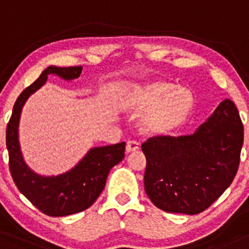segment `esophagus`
Here are the masks:
<instances>
[{"label":"esophagus","instance_id":"34e87169","mask_svg":"<svg viewBox=\"0 0 249 249\" xmlns=\"http://www.w3.org/2000/svg\"><path fill=\"white\" fill-rule=\"evenodd\" d=\"M139 148H140L139 141H136V140H129V141L127 142V146H125V150H127L128 153L135 152V150H138Z\"/></svg>","mask_w":249,"mask_h":249}]
</instances>
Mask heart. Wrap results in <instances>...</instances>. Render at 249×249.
Segmentation results:
<instances>
[{"label":"heart","instance_id":"1","mask_svg":"<svg viewBox=\"0 0 249 249\" xmlns=\"http://www.w3.org/2000/svg\"><path fill=\"white\" fill-rule=\"evenodd\" d=\"M193 106L191 91L172 83L154 82L144 86L132 101V107L146 111L142 124L153 133H168L182 124Z\"/></svg>","mask_w":249,"mask_h":249}]
</instances>
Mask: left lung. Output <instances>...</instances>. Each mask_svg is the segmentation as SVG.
I'll return each instance as SVG.
<instances>
[{
  "label": "left lung",
  "mask_w": 249,
  "mask_h": 249,
  "mask_svg": "<svg viewBox=\"0 0 249 249\" xmlns=\"http://www.w3.org/2000/svg\"><path fill=\"white\" fill-rule=\"evenodd\" d=\"M242 144L244 125L230 99L192 135L148 139L141 146L147 195L168 213H201L231 186Z\"/></svg>",
  "instance_id": "obj_1"
}]
</instances>
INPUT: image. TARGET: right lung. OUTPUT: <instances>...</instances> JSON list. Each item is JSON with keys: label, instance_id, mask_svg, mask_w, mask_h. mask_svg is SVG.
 I'll return each mask as SVG.
<instances>
[{"label": "right lung", "instance_id": "add662e5", "mask_svg": "<svg viewBox=\"0 0 249 249\" xmlns=\"http://www.w3.org/2000/svg\"><path fill=\"white\" fill-rule=\"evenodd\" d=\"M81 71L82 67L50 66L44 69L40 77L19 94L7 125L5 143L14 182L36 208L49 216H66L90 207L105 188L109 170L124 158L125 142L95 147L74 168L57 177L36 174L24 162L18 142V122L28 97L46 83L50 74L71 81L77 79Z\"/></svg>", "mask_w": 249, "mask_h": 249}]
</instances>
